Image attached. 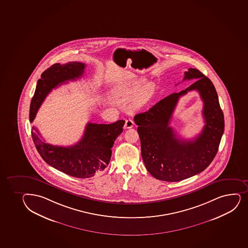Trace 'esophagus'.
<instances>
[{"label": "esophagus", "instance_id": "esophagus-1", "mask_svg": "<svg viewBox=\"0 0 248 248\" xmlns=\"http://www.w3.org/2000/svg\"><path fill=\"white\" fill-rule=\"evenodd\" d=\"M133 124H134V122H133V120H130V119H128V120H127L125 121V124H124V128H133Z\"/></svg>", "mask_w": 248, "mask_h": 248}]
</instances>
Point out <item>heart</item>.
Instances as JSON below:
<instances>
[{"instance_id": "obj_1", "label": "heart", "mask_w": 248, "mask_h": 248, "mask_svg": "<svg viewBox=\"0 0 248 248\" xmlns=\"http://www.w3.org/2000/svg\"><path fill=\"white\" fill-rule=\"evenodd\" d=\"M145 79L142 78H136L135 79L123 83L117 86L114 90V94L123 101L134 100L130 104L133 110L141 109L152 98L154 93V86L148 83L144 86Z\"/></svg>"}]
</instances>
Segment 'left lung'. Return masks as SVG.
<instances>
[{
	"label": "left lung",
	"instance_id": "left-lung-1",
	"mask_svg": "<svg viewBox=\"0 0 248 248\" xmlns=\"http://www.w3.org/2000/svg\"><path fill=\"white\" fill-rule=\"evenodd\" d=\"M190 79L197 81L134 116L144 164L147 171L159 180L181 181L205 170L217 154L224 133V114L213 83L193 68L184 73V81ZM194 90L201 93L204 103L205 125L192 140L178 139L169 126L171 115L179 98Z\"/></svg>",
	"mask_w": 248,
	"mask_h": 248
}]
</instances>
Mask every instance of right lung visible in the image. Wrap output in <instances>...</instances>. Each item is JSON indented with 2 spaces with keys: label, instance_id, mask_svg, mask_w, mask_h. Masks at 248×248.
<instances>
[{
  "label": "right lung",
  "instance_id": "1",
  "mask_svg": "<svg viewBox=\"0 0 248 248\" xmlns=\"http://www.w3.org/2000/svg\"><path fill=\"white\" fill-rule=\"evenodd\" d=\"M85 67V64L75 62L65 64L56 63L46 69L37 81L30 104V122L34 120L37 109L48 93L67 81L81 78ZM124 123V120H118L109 124L88 123L83 138L70 147H58L46 143L41 139L40 134L34 127H32L31 133L37 152L48 165L68 175L87 179L93 177L108 166L112 147L115 139L122 133Z\"/></svg>",
  "mask_w": 248,
  "mask_h": 248
}]
</instances>
